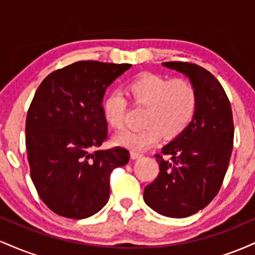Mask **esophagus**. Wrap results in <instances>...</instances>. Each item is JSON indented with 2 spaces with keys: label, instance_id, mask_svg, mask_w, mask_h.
<instances>
[{
  "label": "esophagus",
  "instance_id": "obj_1",
  "mask_svg": "<svg viewBox=\"0 0 255 255\" xmlns=\"http://www.w3.org/2000/svg\"><path fill=\"white\" fill-rule=\"evenodd\" d=\"M130 157L133 158V159H137V158L142 157V153H141V152H139V151L133 150V151H130Z\"/></svg>",
  "mask_w": 255,
  "mask_h": 255
}]
</instances>
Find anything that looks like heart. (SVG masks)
<instances>
[{"label":"heart","mask_w":255,"mask_h":255,"mask_svg":"<svg viewBox=\"0 0 255 255\" xmlns=\"http://www.w3.org/2000/svg\"><path fill=\"white\" fill-rule=\"evenodd\" d=\"M134 103L146 107L145 126L137 130H124L115 142L133 150H145L159 140L162 134L174 139L192 124L199 105V91L192 80L170 79L159 74H141L128 86ZM128 102L120 91H111L104 98L103 116L114 129L124 128Z\"/></svg>","instance_id":"obj_1"}]
</instances>
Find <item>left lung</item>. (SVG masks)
Listing matches in <instances>:
<instances>
[{"mask_svg":"<svg viewBox=\"0 0 255 255\" xmlns=\"http://www.w3.org/2000/svg\"><path fill=\"white\" fill-rule=\"evenodd\" d=\"M163 66L195 84L199 105L189 127L154 154L159 174L145 187L144 200L160 215L183 218L203 210L221 189L233 151V111L223 86L203 67L177 61Z\"/></svg>","mask_w":255,"mask_h":255,"instance_id":"8db88e82","label":"left lung"}]
</instances>
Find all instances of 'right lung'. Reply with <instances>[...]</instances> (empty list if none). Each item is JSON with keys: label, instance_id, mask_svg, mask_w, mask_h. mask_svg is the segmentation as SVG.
<instances>
[{"label": "right lung", "instance_id": "1", "mask_svg": "<svg viewBox=\"0 0 255 255\" xmlns=\"http://www.w3.org/2000/svg\"><path fill=\"white\" fill-rule=\"evenodd\" d=\"M128 63L78 61L50 73L39 85L26 118V148L32 182L58 216L83 219L108 203L110 174L129 152L99 150L108 137L102 102Z\"/></svg>", "mask_w": 255, "mask_h": 255}]
</instances>
